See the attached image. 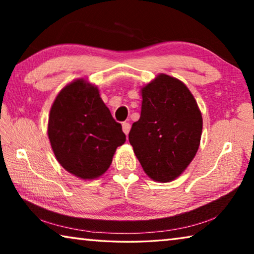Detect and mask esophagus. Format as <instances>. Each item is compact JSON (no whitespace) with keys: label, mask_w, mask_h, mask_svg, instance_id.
Masks as SVG:
<instances>
[{"label":"esophagus","mask_w":254,"mask_h":254,"mask_svg":"<svg viewBox=\"0 0 254 254\" xmlns=\"http://www.w3.org/2000/svg\"><path fill=\"white\" fill-rule=\"evenodd\" d=\"M130 128H131V126H130V124H128V123L124 122V123L122 124V130H123L124 134H126V135L128 134V132H130Z\"/></svg>","instance_id":"1"}]
</instances>
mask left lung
Instances as JSON below:
<instances>
[{"mask_svg":"<svg viewBox=\"0 0 254 254\" xmlns=\"http://www.w3.org/2000/svg\"><path fill=\"white\" fill-rule=\"evenodd\" d=\"M139 121L128 141L137 160L154 182L182 175L199 148L203 118L195 97L182 80L166 74L141 87Z\"/></svg>","mask_w":254,"mask_h":254,"instance_id":"left-lung-1","label":"left lung"}]
</instances>
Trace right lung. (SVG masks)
Instances as JSON below:
<instances>
[{"label": "right lung", "instance_id": "right-lung-1", "mask_svg": "<svg viewBox=\"0 0 254 254\" xmlns=\"http://www.w3.org/2000/svg\"><path fill=\"white\" fill-rule=\"evenodd\" d=\"M48 137L63 168L84 180L101 177L126 142L122 126L114 121L97 86L84 78L67 84L55 98Z\"/></svg>", "mask_w": 254, "mask_h": 254}]
</instances>
